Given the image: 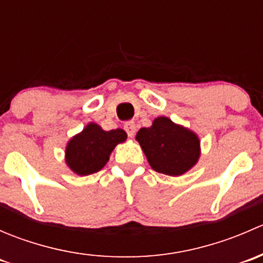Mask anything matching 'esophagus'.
<instances>
[{
    "label": "esophagus",
    "instance_id": "1",
    "mask_svg": "<svg viewBox=\"0 0 263 263\" xmlns=\"http://www.w3.org/2000/svg\"><path fill=\"white\" fill-rule=\"evenodd\" d=\"M124 129H126L128 137H132L135 135V132H136V124H135V122H127L124 124Z\"/></svg>",
    "mask_w": 263,
    "mask_h": 263
}]
</instances>
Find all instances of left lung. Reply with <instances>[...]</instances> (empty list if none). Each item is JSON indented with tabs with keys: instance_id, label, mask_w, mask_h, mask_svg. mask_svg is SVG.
Listing matches in <instances>:
<instances>
[{
	"instance_id": "left-lung-1",
	"label": "left lung",
	"mask_w": 263,
	"mask_h": 263,
	"mask_svg": "<svg viewBox=\"0 0 263 263\" xmlns=\"http://www.w3.org/2000/svg\"><path fill=\"white\" fill-rule=\"evenodd\" d=\"M151 168L165 176L179 177L197 164L201 142L197 134L168 117L160 116L150 127H142L136 134Z\"/></svg>"
}]
</instances>
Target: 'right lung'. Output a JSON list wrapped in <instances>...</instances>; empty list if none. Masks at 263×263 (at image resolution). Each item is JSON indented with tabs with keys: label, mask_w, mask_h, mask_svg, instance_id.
I'll return each instance as SVG.
<instances>
[{
	"label": "right lung",
	"mask_w": 263,
	"mask_h": 263,
	"mask_svg": "<svg viewBox=\"0 0 263 263\" xmlns=\"http://www.w3.org/2000/svg\"><path fill=\"white\" fill-rule=\"evenodd\" d=\"M126 139L127 134L123 129L104 131L99 124L90 122L66 145V164L78 176L97 173L104 168L117 145Z\"/></svg>",
	"instance_id": "add662e5"
}]
</instances>
